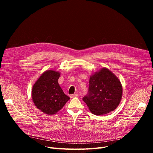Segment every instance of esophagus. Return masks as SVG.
<instances>
[{
    "label": "esophagus",
    "mask_w": 153,
    "mask_h": 153,
    "mask_svg": "<svg viewBox=\"0 0 153 153\" xmlns=\"http://www.w3.org/2000/svg\"><path fill=\"white\" fill-rule=\"evenodd\" d=\"M69 96H70L71 98H74V97H77L78 94H71Z\"/></svg>",
    "instance_id": "obj_1"
}]
</instances>
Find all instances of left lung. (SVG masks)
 <instances>
[{
  "label": "left lung",
  "instance_id": "left-lung-1",
  "mask_svg": "<svg viewBox=\"0 0 153 153\" xmlns=\"http://www.w3.org/2000/svg\"><path fill=\"white\" fill-rule=\"evenodd\" d=\"M123 86L119 78L106 68L90 76L89 94L83 98L91 112L96 115L108 114L119 105Z\"/></svg>",
  "mask_w": 153,
  "mask_h": 153
}]
</instances>
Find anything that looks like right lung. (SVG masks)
<instances>
[{
    "mask_svg": "<svg viewBox=\"0 0 153 153\" xmlns=\"http://www.w3.org/2000/svg\"><path fill=\"white\" fill-rule=\"evenodd\" d=\"M61 72L48 69L41 74L32 89V99L34 105L47 115L55 114L70 99L64 93L58 79Z\"/></svg>",
    "mask_w": 153,
    "mask_h": 153,
    "instance_id": "right-lung-1",
    "label": "right lung"
}]
</instances>
